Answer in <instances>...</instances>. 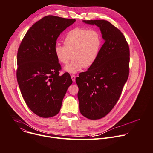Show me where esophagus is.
<instances>
[{"instance_id": "obj_1", "label": "esophagus", "mask_w": 153, "mask_h": 153, "mask_svg": "<svg viewBox=\"0 0 153 153\" xmlns=\"http://www.w3.org/2000/svg\"><path fill=\"white\" fill-rule=\"evenodd\" d=\"M71 79H72L73 82H74L76 81V76H75V75H74V74H72V75L71 76Z\"/></svg>"}]
</instances>
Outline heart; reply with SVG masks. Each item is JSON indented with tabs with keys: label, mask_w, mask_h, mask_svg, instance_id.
Segmentation results:
<instances>
[{
	"label": "heart",
	"mask_w": 153,
	"mask_h": 153,
	"mask_svg": "<svg viewBox=\"0 0 153 153\" xmlns=\"http://www.w3.org/2000/svg\"><path fill=\"white\" fill-rule=\"evenodd\" d=\"M102 43L99 31L75 28L65 37L64 45L56 43L54 51L58 61L64 65L69 62L73 54V61L64 69L70 73H76L84 67L93 66L98 58Z\"/></svg>",
	"instance_id": "1"
}]
</instances>
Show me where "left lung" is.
<instances>
[{
	"mask_svg": "<svg viewBox=\"0 0 153 153\" xmlns=\"http://www.w3.org/2000/svg\"><path fill=\"white\" fill-rule=\"evenodd\" d=\"M99 27L105 43L88 71L76 77L80 113L91 120L101 119L117 102L129 76V48L122 32L105 20H85Z\"/></svg>",
	"mask_w": 153,
	"mask_h": 153,
	"instance_id": "1",
	"label": "left lung"
}]
</instances>
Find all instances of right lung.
Wrapping results in <instances>:
<instances>
[{"label":"right lung","instance_id":"right-lung-1","mask_svg":"<svg viewBox=\"0 0 153 153\" xmlns=\"http://www.w3.org/2000/svg\"><path fill=\"white\" fill-rule=\"evenodd\" d=\"M75 19L47 16L28 30L17 56V80L22 97L36 115L48 118L60 111L63 99L73 81L61 70L54 53L60 33Z\"/></svg>","mask_w":153,"mask_h":153}]
</instances>
